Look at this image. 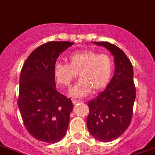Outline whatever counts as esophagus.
<instances>
[{
    "mask_svg": "<svg viewBox=\"0 0 155 155\" xmlns=\"http://www.w3.org/2000/svg\"><path fill=\"white\" fill-rule=\"evenodd\" d=\"M72 102L74 104H78V103H81L80 100H73Z\"/></svg>",
    "mask_w": 155,
    "mask_h": 155,
    "instance_id": "obj_1",
    "label": "esophagus"
}]
</instances>
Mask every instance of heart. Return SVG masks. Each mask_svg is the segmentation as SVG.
I'll use <instances>...</instances> for the list:
<instances>
[{"label":"heart","instance_id":"heart-1","mask_svg":"<svg viewBox=\"0 0 155 155\" xmlns=\"http://www.w3.org/2000/svg\"><path fill=\"white\" fill-rule=\"evenodd\" d=\"M69 64L57 62L53 75L58 85L69 88L78 74L80 81L71 90L73 97L81 98L104 90L109 84L113 73V62L107 54L92 50H81L71 54Z\"/></svg>","mask_w":155,"mask_h":155}]
</instances>
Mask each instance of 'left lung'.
Masks as SVG:
<instances>
[{
	"label": "left lung",
	"mask_w": 155,
	"mask_h": 155,
	"mask_svg": "<svg viewBox=\"0 0 155 155\" xmlns=\"http://www.w3.org/2000/svg\"><path fill=\"white\" fill-rule=\"evenodd\" d=\"M114 55V74L105 90L88 103L87 127L92 137L102 142L118 138L130 125L136 99L133 67L125 52L109 42L93 41Z\"/></svg>",
	"instance_id": "left-lung-1"
}]
</instances>
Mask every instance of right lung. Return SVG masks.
<instances>
[{
  "mask_svg": "<svg viewBox=\"0 0 155 155\" xmlns=\"http://www.w3.org/2000/svg\"><path fill=\"white\" fill-rule=\"evenodd\" d=\"M74 43L49 41L33 51L19 78L18 107L26 130L49 143L63 138L74 105L55 88L53 67L59 55Z\"/></svg>",
  "mask_w": 155,
  "mask_h": 155,
  "instance_id": "1",
  "label": "right lung"
}]
</instances>
